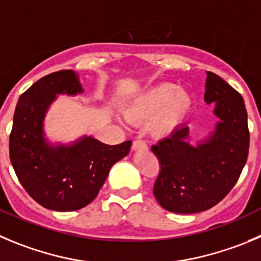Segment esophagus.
<instances>
[{
	"instance_id": "obj_1",
	"label": "esophagus",
	"mask_w": 261,
	"mask_h": 261,
	"mask_svg": "<svg viewBox=\"0 0 261 261\" xmlns=\"http://www.w3.org/2000/svg\"><path fill=\"white\" fill-rule=\"evenodd\" d=\"M133 149L138 150V149H147V143L144 140H140V139H136L134 140L133 143Z\"/></svg>"
}]
</instances>
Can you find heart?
Returning a JSON list of instances; mask_svg holds the SVG:
<instances>
[{
	"mask_svg": "<svg viewBox=\"0 0 261 261\" xmlns=\"http://www.w3.org/2000/svg\"><path fill=\"white\" fill-rule=\"evenodd\" d=\"M192 106L193 100L187 90L162 82L138 95L126 107L125 117L128 122L138 125L150 121V133L165 138L186 119Z\"/></svg>",
	"mask_w": 261,
	"mask_h": 261,
	"instance_id": "heart-1",
	"label": "heart"
}]
</instances>
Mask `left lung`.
Listing matches in <instances>:
<instances>
[{"mask_svg":"<svg viewBox=\"0 0 261 261\" xmlns=\"http://www.w3.org/2000/svg\"><path fill=\"white\" fill-rule=\"evenodd\" d=\"M204 101L215 103V133L192 147L188 126L153 145L160 174L153 186L158 203L176 214H196L218 204L237 182L248 155L250 131L243 97L229 84L207 72Z\"/></svg>","mask_w":261,"mask_h":261,"instance_id":"1","label":"left lung"}]
</instances>
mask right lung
I'll return each mask as SVG.
<instances>
[{
    "instance_id": "obj_1",
    "label": "right lung",
    "mask_w": 261,
    "mask_h": 261,
    "mask_svg": "<svg viewBox=\"0 0 261 261\" xmlns=\"http://www.w3.org/2000/svg\"><path fill=\"white\" fill-rule=\"evenodd\" d=\"M82 92L79 77L64 69L45 75L21 94L10 133V160L27 193L45 208L75 211L94 201L109 170L128 154L131 142L108 145L82 138L70 147H51L42 121L57 94Z\"/></svg>"
}]
</instances>
